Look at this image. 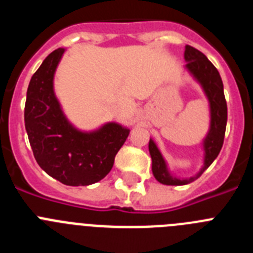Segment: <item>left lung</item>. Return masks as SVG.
<instances>
[{
	"label": "left lung",
	"mask_w": 253,
	"mask_h": 253,
	"mask_svg": "<svg viewBox=\"0 0 253 253\" xmlns=\"http://www.w3.org/2000/svg\"><path fill=\"white\" fill-rule=\"evenodd\" d=\"M185 68L194 77L196 82L202 86L210 107V126L207 137L203 140V149H204V165L196 175L189 178L176 177L171 173L167 167V163L163 158L156 143L149 139V153L152 158V172L158 182L163 185H186L195 181L202 176L203 172L213 163L218 157L219 152L222 149L223 140H224L225 126H227V102H225L224 91H223V82L218 69L213 63L203 54L202 51L193 46H185Z\"/></svg>",
	"instance_id": "obj_1"
}]
</instances>
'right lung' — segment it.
Returning <instances> with one entry per match:
<instances>
[{"label":"right lung","instance_id":"obj_1","mask_svg":"<svg viewBox=\"0 0 253 253\" xmlns=\"http://www.w3.org/2000/svg\"><path fill=\"white\" fill-rule=\"evenodd\" d=\"M63 48L43 60L26 92L25 129L34 157L44 171L68 186H87L102 180L129 135L118 123H106L92 131L75 128L55 97L54 73Z\"/></svg>","mask_w":253,"mask_h":253}]
</instances>
